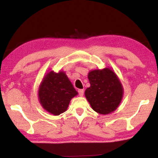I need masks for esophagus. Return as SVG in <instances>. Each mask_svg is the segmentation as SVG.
Here are the masks:
<instances>
[{
	"label": "esophagus",
	"instance_id": "1",
	"mask_svg": "<svg viewBox=\"0 0 158 158\" xmlns=\"http://www.w3.org/2000/svg\"><path fill=\"white\" fill-rule=\"evenodd\" d=\"M78 93H79V96H83L84 95V90L83 89H79L78 90Z\"/></svg>",
	"mask_w": 158,
	"mask_h": 158
}]
</instances>
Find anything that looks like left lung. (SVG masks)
I'll return each instance as SVG.
<instances>
[{
  "mask_svg": "<svg viewBox=\"0 0 158 158\" xmlns=\"http://www.w3.org/2000/svg\"><path fill=\"white\" fill-rule=\"evenodd\" d=\"M88 78L90 86L85 90V96L92 109L100 114H108L119 106L123 88L118 77L111 68L94 69Z\"/></svg>",
  "mask_w": 158,
  "mask_h": 158,
  "instance_id": "obj_1",
  "label": "left lung"
}]
</instances>
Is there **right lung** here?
<instances>
[{
    "mask_svg": "<svg viewBox=\"0 0 158 158\" xmlns=\"http://www.w3.org/2000/svg\"><path fill=\"white\" fill-rule=\"evenodd\" d=\"M78 93L64 72L50 71L44 77L39 87L41 105L50 114L58 116L65 112L71 99Z\"/></svg>",
    "mask_w": 158,
    "mask_h": 158,
    "instance_id": "1",
    "label": "right lung"
}]
</instances>
